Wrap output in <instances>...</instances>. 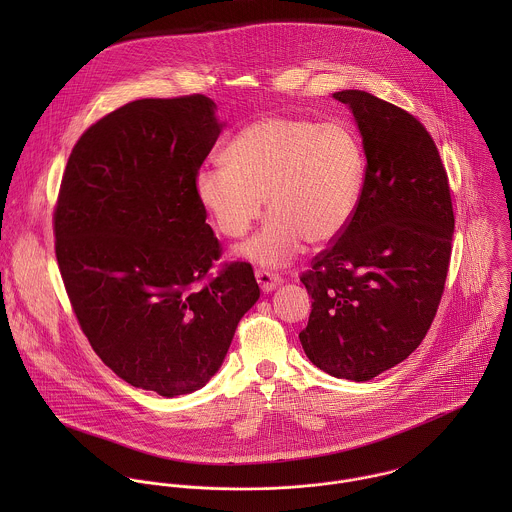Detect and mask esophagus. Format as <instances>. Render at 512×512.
I'll return each instance as SVG.
<instances>
[{
  "label": "esophagus",
  "instance_id": "esophagus-1",
  "mask_svg": "<svg viewBox=\"0 0 512 512\" xmlns=\"http://www.w3.org/2000/svg\"><path fill=\"white\" fill-rule=\"evenodd\" d=\"M256 282L262 288V292H272L274 288H278L284 282V278L270 270H256Z\"/></svg>",
  "mask_w": 512,
  "mask_h": 512
}]
</instances>
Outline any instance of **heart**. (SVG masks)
<instances>
[{
  "mask_svg": "<svg viewBox=\"0 0 512 512\" xmlns=\"http://www.w3.org/2000/svg\"><path fill=\"white\" fill-rule=\"evenodd\" d=\"M224 163L197 171L195 193L220 234L244 236L266 205L272 217L242 248L264 266H280L301 242L335 240L353 219L365 151L345 122L272 114L246 124L222 151Z\"/></svg>",
  "mask_w": 512,
  "mask_h": 512,
  "instance_id": "obj_1",
  "label": "heart"
}]
</instances>
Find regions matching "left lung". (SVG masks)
<instances>
[{
  "label": "left lung",
  "instance_id": "1",
  "mask_svg": "<svg viewBox=\"0 0 512 512\" xmlns=\"http://www.w3.org/2000/svg\"><path fill=\"white\" fill-rule=\"evenodd\" d=\"M363 136L365 179L349 226L299 280L311 315L299 333L309 361L355 382L408 359L445 288L453 238L447 171L424 124L365 90H343Z\"/></svg>",
  "mask_w": 512,
  "mask_h": 512
}]
</instances>
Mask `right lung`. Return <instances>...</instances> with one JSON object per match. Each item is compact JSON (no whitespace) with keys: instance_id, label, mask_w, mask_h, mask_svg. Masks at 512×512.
<instances>
[{"instance_id":"add662e5","label":"right lung","mask_w":512,"mask_h":512,"mask_svg":"<svg viewBox=\"0 0 512 512\" xmlns=\"http://www.w3.org/2000/svg\"><path fill=\"white\" fill-rule=\"evenodd\" d=\"M205 94L142 98L94 122L69 155L55 254L94 353L136 388L173 398L219 370L260 288L220 262L195 177L219 138Z\"/></svg>"}]
</instances>
